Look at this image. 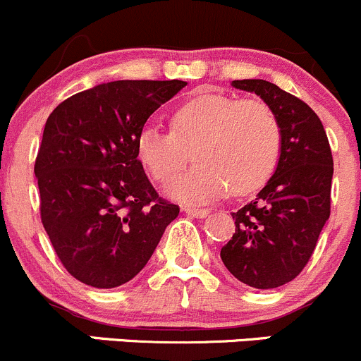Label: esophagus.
I'll use <instances>...</instances> for the list:
<instances>
[{"mask_svg": "<svg viewBox=\"0 0 361 361\" xmlns=\"http://www.w3.org/2000/svg\"><path fill=\"white\" fill-rule=\"evenodd\" d=\"M182 212H185L188 215H191V217H196V219H203L208 215V210L207 208H192V207H182Z\"/></svg>", "mask_w": 361, "mask_h": 361, "instance_id": "esophagus-1", "label": "esophagus"}]
</instances>
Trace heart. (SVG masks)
<instances>
[{
	"label": "heart",
	"instance_id": "b5f03b06",
	"mask_svg": "<svg viewBox=\"0 0 361 361\" xmlns=\"http://www.w3.org/2000/svg\"><path fill=\"white\" fill-rule=\"evenodd\" d=\"M170 126L172 132L144 126L137 135V158L156 182L169 184L192 151L198 165L169 189L180 202H212L226 189L233 196L252 195L276 170L281 126L262 100L203 90L173 111Z\"/></svg>",
	"mask_w": 361,
	"mask_h": 361
}]
</instances>
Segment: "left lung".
<instances>
[{"mask_svg": "<svg viewBox=\"0 0 361 361\" xmlns=\"http://www.w3.org/2000/svg\"><path fill=\"white\" fill-rule=\"evenodd\" d=\"M276 114L281 153L273 177L254 202L235 212L236 231L222 247L229 273L254 288L292 281L313 255L330 217L334 159L325 128L313 109L266 80H235Z\"/></svg>", "mask_w": 361, "mask_h": 361, "instance_id": "left-lung-1", "label": "left lung"}]
</instances>
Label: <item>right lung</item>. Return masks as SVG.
Listing matches in <instances>:
<instances>
[{
  "mask_svg": "<svg viewBox=\"0 0 361 361\" xmlns=\"http://www.w3.org/2000/svg\"><path fill=\"white\" fill-rule=\"evenodd\" d=\"M185 81L121 80L74 94L48 116L35 163L43 228L71 276L95 288L132 280L179 207L159 198L137 135Z\"/></svg>",
  "mask_w": 361,
  "mask_h": 361,
  "instance_id": "add662e5",
  "label": "right lung"
}]
</instances>
